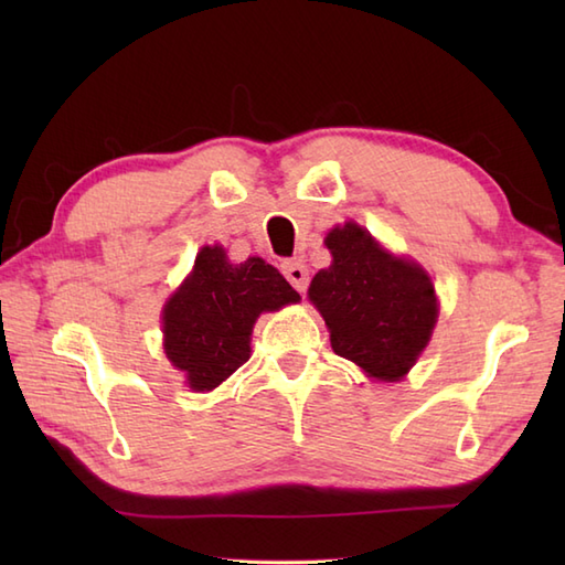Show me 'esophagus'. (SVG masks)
<instances>
[{"label":"esophagus","mask_w":565,"mask_h":565,"mask_svg":"<svg viewBox=\"0 0 565 565\" xmlns=\"http://www.w3.org/2000/svg\"><path fill=\"white\" fill-rule=\"evenodd\" d=\"M281 271H284L286 279L291 281V286H294L296 291L306 294V289H308V269H306V264H303L301 259L284 262V264H281Z\"/></svg>","instance_id":"obj_1"}]
</instances>
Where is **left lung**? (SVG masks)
Listing matches in <instances>:
<instances>
[{
	"mask_svg": "<svg viewBox=\"0 0 565 565\" xmlns=\"http://www.w3.org/2000/svg\"><path fill=\"white\" fill-rule=\"evenodd\" d=\"M326 245L332 264L313 276L308 298L326 318L334 354L369 376L401 381L437 322L435 286L417 264L388 255L356 223L334 227Z\"/></svg>",
	"mask_w": 565,
	"mask_h": 565,
	"instance_id": "left-lung-1",
	"label": "left lung"
}]
</instances>
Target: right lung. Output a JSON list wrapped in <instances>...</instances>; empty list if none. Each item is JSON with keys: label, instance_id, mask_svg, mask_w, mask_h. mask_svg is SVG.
<instances>
[{"label": "right lung", "instance_id": "1", "mask_svg": "<svg viewBox=\"0 0 565 565\" xmlns=\"http://www.w3.org/2000/svg\"><path fill=\"white\" fill-rule=\"evenodd\" d=\"M296 301L301 296L271 264L259 257L231 264L223 247H203L194 271L164 306L167 359L184 371L189 388L213 391L249 359L259 313Z\"/></svg>", "mask_w": 565, "mask_h": 565}]
</instances>
